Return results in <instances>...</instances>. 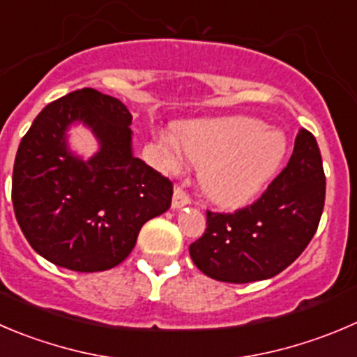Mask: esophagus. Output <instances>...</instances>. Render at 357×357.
<instances>
[{
    "mask_svg": "<svg viewBox=\"0 0 357 357\" xmlns=\"http://www.w3.org/2000/svg\"><path fill=\"white\" fill-rule=\"evenodd\" d=\"M189 203H191V196H189L182 188H175V191H173V202H172L173 208H182V206L189 205Z\"/></svg>",
    "mask_w": 357,
    "mask_h": 357,
    "instance_id": "obj_1",
    "label": "esophagus"
}]
</instances>
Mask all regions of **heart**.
I'll list each match as a JSON object with an SVG mask.
<instances>
[{"label": "heart", "mask_w": 357, "mask_h": 357, "mask_svg": "<svg viewBox=\"0 0 357 357\" xmlns=\"http://www.w3.org/2000/svg\"><path fill=\"white\" fill-rule=\"evenodd\" d=\"M175 137L161 135L162 162L176 172L188 158L203 168L202 184L206 195L224 206H240L256 198L286 152L282 133L264 130L250 117H227L182 124Z\"/></svg>", "instance_id": "b5f03b06"}]
</instances>
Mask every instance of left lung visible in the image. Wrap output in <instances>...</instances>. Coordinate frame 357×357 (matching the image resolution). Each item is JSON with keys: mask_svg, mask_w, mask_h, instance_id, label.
I'll list each match as a JSON object with an SVG mask.
<instances>
[{"mask_svg": "<svg viewBox=\"0 0 357 357\" xmlns=\"http://www.w3.org/2000/svg\"><path fill=\"white\" fill-rule=\"evenodd\" d=\"M326 176L314 135L301 128L286 168L263 195L233 213L206 210V229L189 245L196 266L220 282L247 284L286 270L321 220Z\"/></svg>", "mask_w": 357, "mask_h": 357, "instance_id": "left-lung-1", "label": "left lung"}]
</instances>
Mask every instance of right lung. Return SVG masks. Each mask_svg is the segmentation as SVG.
<instances>
[{"label":"right lung","instance_id":"1","mask_svg":"<svg viewBox=\"0 0 357 357\" xmlns=\"http://www.w3.org/2000/svg\"><path fill=\"white\" fill-rule=\"evenodd\" d=\"M131 121L121 100L86 87L47 105L20 140L13 212L29 245L56 266H117L142 226L172 205L173 182L131 152ZM71 121L89 125L100 142L89 162L67 151Z\"/></svg>","mask_w":357,"mask_h":357}]
</instances>
